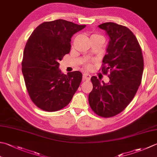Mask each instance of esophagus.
<instances>
[{"label":"esophagus","instance_id":"34e87169","mask_svg":"<svg viewBox=\"0 0 157 157\" xmlns=\"http://www.w3.org/2000/svg\"><path fill=\"white\" fill-rule=\"evenodd\" d=\"M91 78V75L90 74H88V73H84L83 74V79H84V80H90Z\"/></svg>","mask_w":157,"mask_h":157}]
</instances>
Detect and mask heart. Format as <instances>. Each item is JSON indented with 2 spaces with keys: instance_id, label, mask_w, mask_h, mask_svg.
<instances>
[{
  "instance_id": "1",
  "label": "heart",
  "mask_w": 157,
  "mask_h": 157,
  "mask_svg": "<svg viewBox=\"0 0 157 157\" xmlns=\"http://www.w3.org/2000/svg\"><path fill=\"white\" fill-rule=\"evenodd\" d=\"M99 36V35H93L92 36ZM84 67H85L86 69L89 70V69H91L92 68H93V64H92L90 63H86V64H84Z\"/></svg>"
}]
</instances>
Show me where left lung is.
<instances>
[{"label":"left lung","mask_w":157,"mask_h":157,"mask_svg":"<svg viewBox=\"0 0 157 157\" xmlns=\"http://www.w3.org/2000/svg\"><path fill=\"white\" fill-rule=\"evenodd\" d=\"M99 27L110 39L100 69L105 75L110 72L109 82L102 84L96 76L92 77L93 88L88 102L96 114L110 118L123 111L134 98L142 82L144 58L136 36L127 27L113 22Z\"/></svg>","instance_id":"8db88e82"}]
</instances>
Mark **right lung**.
<instances>
[{
  "instance_id": "obj_1",
  "label": "right lung",
  "mask_w": 157,
  "mask_h": 157,
  "mask_svg": "<svg viewBox=\"0 0 157 157\" xmlns=\"http://www.w3.org/2000/svg\"><path fill=\"white\" fill-rule=\"evenodd\" d=\"M86 25L56 20L45 21L34 30L24 51L21 71L26 90L35 105L56 112L71 101L82 79L78 71L64 74L59 61L71 50V38Z\"/></svg>"
}]
</instances>
